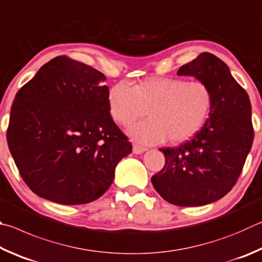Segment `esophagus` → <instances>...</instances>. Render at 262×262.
Returning a JSON list of instances; mask_svg holds the SVG:
<instances>
[{
  "instance_id": "34e87169",
  "label": "esophagus",
  "mask_w": 262,
  "mask_h": 262,
  "mask_svg": "<svg viewBox=\"0 0 262 262\" xmlns=\"http://www.w3.org/2000/svg\"><path fill=\"white\" fill-rule=\"evenodd\" d=\"M145 150H147V148H145V147H143V146L137 145V144L134 145V153L135 154H141V153H144Z\"/></svg>"
}]
</instances>
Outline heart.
<instances>
[{
    "instance_id": "b5f03b06",
    "label": "heart",
    "mask_w": 262,
    "mask_h": 262,
    "mask_svg": "<svg viewBox=\"0 0 262 262\" xmlns=\"http://www.w3.org/2000/svg\"><path fill=\"white\" fill-rule=\"evenodd\" d=\"M212 105L207 84L182 78L153 77L134 87L118 82L108 93L109 114L121 125H131L147 115L146 121L128 128V135L144 145L192 138L205 125Z\"/></svg>"
}]
</instances>
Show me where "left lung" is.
Returning <instances> with one entry per match:
<instances>
[{
    "mask_svg": "<svg viewBox=\"0 0 262 262\" xmlns=\"http://www.w3.org/2000/svg\"><path fill=\"white\" fill-rule=\"evenodd\" d=\"M177 75L208 85L212 110L193 138L178 147L160 148L166 164L150 181L168 203L204 206L223 198L241 175L254 138L251 102L227 64L210 53L184 64Z\"/></svg>",
    "mask_w": 262,
    "mask_h": 262,
    "instance_id": "1",
    "label": "left lung"
}]
</instances>
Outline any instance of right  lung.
I'll return each instance as SVG.
<instances>
[{
    "label": "right lung",
    "mask_w": 262,
    "mask_h": 262,
    "mask_svg": "<svg viewBox=\"0 0 262 262\" xmlns=\"http://www.w3.org/2000/svg\"><path fill=\"white\" fill-rule=\"evenodd\" d=\"M103 73L57 56L18 91L7 140L23 180L36 195L89 204L112 185L132 145L113 121Z\"/></svg>",
    "instance_id": "right-lung-1"
}]
</instances>
